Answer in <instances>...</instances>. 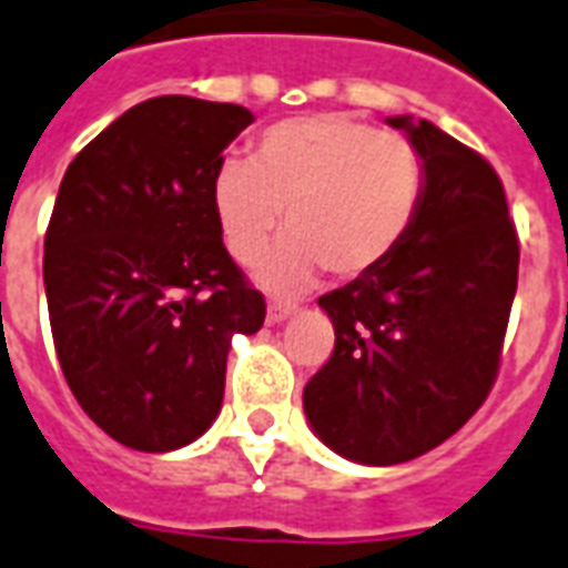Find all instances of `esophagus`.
I'll use <instances>...</instances> for the list:
<instances>
[{"mask_svg": "<svg viewBox=\"0 0 568 568\" xmlns=\"http://www.w3.org/2000/svg\"><path fill=\"white\" fill-rule=\"evenodd\" d=\"M293 314H296V305H293V302L270 298V307H266V320H270V323H284V320H290Z\"/></svg>", "mask_w": 568, "mask_h": 568, "instance_id": "1", "label": "esophagus"}]
</instances>
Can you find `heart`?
<instances>
[{
	"instance_id": "obj_1",
	"label": "heart",
	"mask_w": 568,
	"mask_h": 568,
	"mask_svg": "<svg viewBox=\"0 0 568 568\" xmlns=\"http://www.w3.org/2000/svg\"><path fill=\"white\" fill-rule=\"evenodd\" d=\"M424 160L406 135L346 115L287 118L263 130L252 162L224 160L213 178V215L227 252L263 261L261 281L298 290L320 266L334 278L379 270L415 227Z\"/></svg>"
}]
</instances>
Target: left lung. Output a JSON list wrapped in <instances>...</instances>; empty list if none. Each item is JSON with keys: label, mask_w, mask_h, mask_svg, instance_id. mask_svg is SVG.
I'll list each match as a JSON object with an SVG mask.
<instances>
[{"label": "left lung", "mask_w": 568, "mask_h": 568, "mask_svg": "<svg viewBox=\"0 0 568 568\" xmlns=\"http://www.w3.org/2000/svg\"><path fill=\"white\" fill-rule=\"evenodd\" d=\"M406 130L426 171L397 252L320 296L332 358L305 385V415L334 453L397 465L447 442L489 397L518 284V234L489 162L429 121Z\"/></svg>", "instance_id": "8db88e82"}]
</instances>
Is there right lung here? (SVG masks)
Here are the masks:
<instances>
[{
    "instance_id": "1",
    "label": "right lung",
    "mask_w": 568,
    "mask_h": 568,
    "mask_svg": "<svg viewBox=\"0 0 568 568\" xmlns=\"http://www.w3.org/2000/svg\"><path fill=\"white\" fill-rule=\"evenodd\" d=\"M252 121L236 103L153 97L64 171L43 240L52 344L82 412L124 447L204 435L231 337L263 325V293L213 215L222 151Z\"/></svg>"
}]
</instances>
